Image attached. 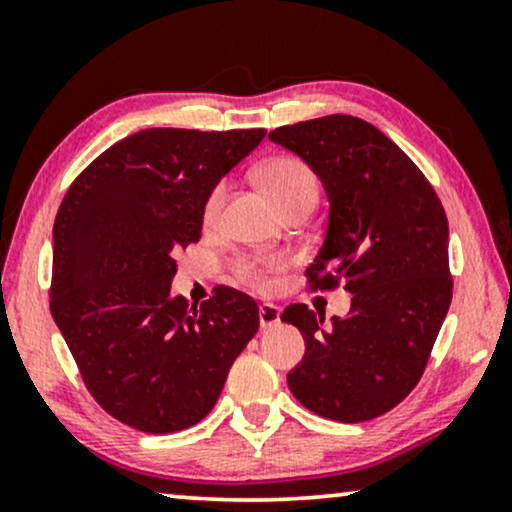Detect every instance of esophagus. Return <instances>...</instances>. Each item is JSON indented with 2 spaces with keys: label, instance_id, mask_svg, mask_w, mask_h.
Masks as SVG:
<instances>
[{
  "label": "esophagus",
  "instance_id": "obj_1",
  "mask_svg": "<svg viewBox=\"0 0 512 512\" xmlns=\"http://www.w3.org/2000/svg\"><path fill=\"white\" fill-rule=\"evenodd\" d=\"M279 307L272 305V303H261L258 305V321H261V328H272L279 324Z\"/></svg>",
  "mask_w": 512,
  "mask_h": 512
}]
</instances>
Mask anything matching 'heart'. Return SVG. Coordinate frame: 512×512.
Wrapping results in <instances>:
<instances>
[{
    "label": "heart",
    "instance_id": "heart-1",
    "mask_svg": "<svg viewBox=\"0 0 512 512\" xmlns=\"http://www.w3.org/2000/svg\"><path fill=\"white\" fill-rule=\"evenodd\" d=\"M258 181L268 191V195L275 200L279 209H286L289 205H296L300 200H314L317 202V179L310 172V167L300 163L296 158H272L265 163L261 170H258ZM223 200V186H216L212 193H209L207 205H205V219H214L216 212H219ZM242 279H247L251 284H263L261 270H258L256 263L244 261L240 263Z\"/></svg>",
    "mask_w": 512,
    "mask_h": 512
}]
</instances>
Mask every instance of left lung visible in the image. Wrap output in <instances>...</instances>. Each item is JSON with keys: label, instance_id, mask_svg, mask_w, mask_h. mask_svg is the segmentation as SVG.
<instances>
[{"label": "left lung", "instance_id": "8db88e82", "mask_svg": "<svg viewBox=\"0 0 512 512\" xmlns=\"http://www.w3.org/2000/svg\"><path fill=\"white\" fill-rule=\"evenodd\" d=\"M268 137L326 191V235L305 275L319 289L345 279L352 293L349 312L331 324L307 305L282 312L305 340L286 382L314 415L345 424L380 417L415 389L450 310L445 209L417 165L361 118H314Z\"/></svg>", "mask_w": 512, "mask_h": 512}]
</instances>
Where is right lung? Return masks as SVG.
Masks as SVG:
<instances>
[{
	"mask_svg": "<svg viewBox=\"0 0 512 512\" xmlns=\"http://www.w3.org/2000/svg\"><path fill=\"white\" fill-rule=\"evenodd\" d=\"M265 130L151 128L79 174L53 226L51 314L83 382L144 433L198 424L258 331L247 293L216 286L200 307L172 296L179 249L198 242L209 193Z\"/></svg>",
	"mask_w": 512,
	"mask_h": 512,
	"instance_id": "1",
	"label": "right lung"
}]
</instances>
